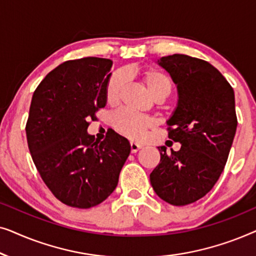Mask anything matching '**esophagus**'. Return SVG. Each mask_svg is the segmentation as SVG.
Wrapping results in <instances>:
<instances>
[{"instance_id": "obj_1", "label": "esophagus", "mask_w": 256, "mask_h": 256, "mask_svg": "<svg viewBox=\"0 0 256 256\" xmlns=\"http://www.w3.org/2000/svg\"><path fill=\"white\" fill-rule=\"evenodd\" d=\"M142 148V146L141 144H138V143H136V142H130V150H132V152L134 154V152H138L140 149Z\"/></svg>"}]
</instances>
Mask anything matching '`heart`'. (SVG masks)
<instances>
[{"label": "heart", "mask_w": 256, "mask_h": 256, "mask_svg": "<svg viewBox=\"0 0 256 256\" xmlns=\"http://www.w3.org/2000/svg\"><path fill=\"white\" fill-rule=\"evenodd\" d=\"M141 78L149 92L155 98H166L172 90V80L160 70H144L141 72ZM122 88H124V76L120 72H115L110 76L104 90L106 102L110 106L116 104L120 101ZM112 124L120 134L132 140H140L149 129L155 127L156 122L148 115L138 114L128 108H122L113 114Z\"/></svg>", "instance_id": "1"}]
</instances>
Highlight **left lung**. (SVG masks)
Returning a JSON list of instances; mask_svg holds the SVG:
<instances>
[{
    "label": "left lung",
    "instance_id": "1",
    "mask_svg": "<svg viewBox=\"0 0 256 256\" xmlns=\"http://www.w3.org/2000/svg\"><path fill=\"white\" fill-rule=\"evenodd\" d=\"M178 90V104L168 121V136L182 146L166 152L150 174L154 191L164 202L184 206L214 186L224 171L236 132L234 90L210 62L186 54L162 57Z\"/></svg>",
    "mask_w": 256,
    "mask_h": 256
}]
</instances>
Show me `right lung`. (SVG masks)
<instances>
[{
  "label": "right lung",
  "mask_w": 256,
  "mask_h": 256,
  "mask_svg": "<svg viewBox=\"0 0 256 256\" xmlns=\"http://www.w3.org/2000/svg\"><path fill=\"white\" fill-rule=\"evenodd\" d=\"M112 64L96 57L62 62L31 100L26 126L31 157L48 190L71 208H90L107 199L130 154L128 140L112 129L104 141L87 134L90 121L106 106Z\"/></svg>",
  "instance_id": "add662e5"
}]
</instances>
